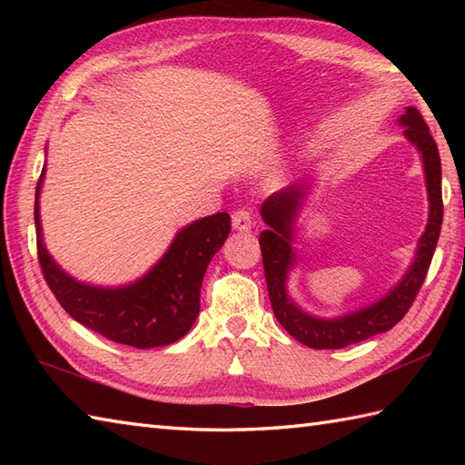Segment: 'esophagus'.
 Returning <instances> with one entry per match:
<instances>
[{"label":"esophagus","mask_w":465,"mask_h":465,"mask_svg":"<svg viewBox=\"0 0 465 465\" xmlns=\"http://www.w3.org/2000/svg\"><path fill=\"white\" fill-rule=\"evenodd\" d=\"M232 222H233V230L245 233L253 227V215L250 210H238L232 215Z\"/></svg>","instance_id":"esophagus-1"}]
</instances>
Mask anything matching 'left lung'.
Returning <instances> with one entry per match:
<instances>
[{
  "mask_svg": "<svg viewBox=\"0 0 465 465\" xmlns=\"http://www.w3.org/2000/svg\"><path fill=\"white\" fill-rule=\"evenodd\" d=\"M398 122L403 125V135L408 137V142L418 147L421 155L430 200V217L426 232L421 233L418 242L416 258H413L410 270L396 288L385 293L381 300L368 305V308L331 320L315 318V315L305 313L288 295L285 282H288V272L295 263V250L292 245L293 222L308 187L303 183L285 187V190L270 195L262 205V217L268 223V230L262 232L260 245L272 308L275 318L283 325V330L293 335L300 343L308 345V348L341 350L351 343L363 341L391 330L408 313L428 275L443 220L441 162L438 145L430 134V127L423 122L416 107H406V114Z\"/></svg>",
  "mask_w": 465,
  "mask_h": 465,
  "instance_id": "8db88e82",
  "label": "left lung"
}]
</instances>
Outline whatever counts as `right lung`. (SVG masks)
Masks as SVG:
<instances>
[{
  "instance_id": "add662e5",
  "label": "right lung",
  "mask_w": 465,
  "mask_h": 465,
  "mask_svg": "<svg viewBox=\"0 0 465 465\" xmlns=\"http://www.w3.org/2000/svg\"><path fill=\"white\" fill-rule=\"evenodd\" d=\"M44 175L45 167L35 187L37 258L49 290L62 308L85 328L132 348H160L182 340L200 313L203 275L230 235V215L220 212L185 225L143 278L122 288H100L74 280L45 250L39 222Z\"/></svg>"
}]
</instances>
